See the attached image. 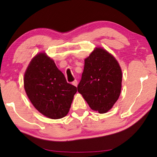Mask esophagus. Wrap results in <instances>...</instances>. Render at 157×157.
Wrapping results in <instances>:
<instances>
[{
  "mask_svg": "<svg viewBox=\"0 0 157 157\" xmlns=\"http://www.w3.org/2000/svg\"><path fill=\"white\" fill-rule=\"evenodd\" d=\"M72 85H74V86L77 87V85H78V82H77L76 80H74V81L72 82Z\"/></svg>",
  "mask_w": 157,
  "mask_h": 157,
  "instance_id": "esophagus-1",
  "label": "esophagus"
}]
</instances>
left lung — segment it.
Here are the masks:
<instances>
[{
    "mask_svg": "<svg viewBox=\"0 0 157 157\" xmlns=\"http://www.w3.org/2000/svg\"><path fill=\"white\" fill-rule=\"evenodd\" d=\"M122 74L119 63L102 48H96L85 59L83 72L77 89L90 109L105 113L120 94Z\"/></svg>",
    "mask_w": 157,
    "mask_h": 157,
    "instance_id": "left-lung-1",
    "label": "left lung"
}]
</instances>
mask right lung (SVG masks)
Here are the masks:
<instances>
[{
    "label": "right lung",
    "instance_id": "right-lung-1",
    "mask_svg": "<svg viewBox=\"0 0 157 157\" xmlns=\"http://www.w3.org/2000/svg\"><path fill=\"white\" fill-rule=\"evenodd\" d=\"M24 83L28 97L40 113L54 120L67 115L77 88L67 82L54 61L45 53L32 59Z\"/></svg>",
    "mask_w": 157,
    "mask_h": 157
}]
</instances>
